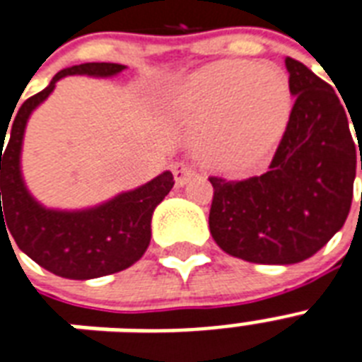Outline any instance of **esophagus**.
<instances>
[{
	"label": "esophagus",
	"instance_id": "obj_1",
	"mask_svg": "<svg viewBox=\"0 0 362 362\" xmlns=\"http://www.w3.org/2000/svg\"><path fill=\"white\" fill-rule=\"evenodd\" d=\"M172 172L177 187H183V185L190 179V175L194 173L192 172V168H190L187 162H175V164H172Z\"/></svg>",
	"mask_w": 362,
	"mask_h": 362
}]
</instances>
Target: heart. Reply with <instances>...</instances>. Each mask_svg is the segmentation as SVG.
Returning <instances> with one entry per match:
<instances>
[{"instance_id":"heart-1","label":"heart","mask_w":362,"mask_h":362,"mask_svg":"<svg viewBox=\"0 0 362 362\" xmlns=\"http://www.w3.org/2000/svg\"><path fill=\"white\" fill-rule=\"evenodd\" d=\"M172 109L198 130L204 160L238 175L279 143L293 100L287 75L270 62L223 60L196 71Z\"/></svg>"}]
</instances>
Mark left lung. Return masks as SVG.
<instances>
[{"label": "left lung", "instance_id": "8db88e82", "mask_svg": "<svg viewBox=\"0 0 362 362\" xmlns=\"http://www.w3.org/2000/svg\"><path fill=\"white\" fill-rule=\"evenodd\" d=\"M285 66L296 100L268 172L243 181L209 177L213 240L257 264H295L327 245L347 219L358 162L349 111L334 88L295 58ZM355 134L358 143L361 128Z\"/></svg>", "mask_w": 362, "mask_h": 362}]
</instances>
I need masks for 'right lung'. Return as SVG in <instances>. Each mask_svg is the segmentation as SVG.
<instances>
[{
	"instance_id": "add662e5",
	"label": "right lung",
	"mask_w": 362,
	"mask_h": 362,
	"mask_svg": "<svg viewBox=\"0 0 362 362\" xmlns=\"http://www.w3.org/2000/svg\"><path fill=\"white\" fill-rule=\"evenodd\" d=\"M124 67L109 62H88L62 69L45 90L22 103L13 124L0 132V230H9L7 238H13L21 251L45 270L67 279L109 276L130 268L141 259L151 242L153 211L175 181L172 172H164L143 187L115 196L102 206L81 211L47 209L28 192L22 179L24 130L33 109L49 98L62 77H113ZM7 129L11 130V137L4 151L1 143L4 142Z\"/></svg>"
}]
</instances>
